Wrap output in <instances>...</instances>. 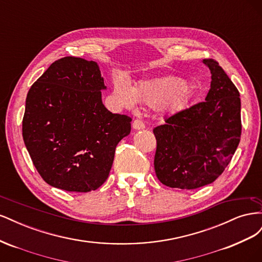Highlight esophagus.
Here are the masks:
<instances>
[{
  "instance_id": "34e87169",
  "label": "esophagus",
  "mask_w": 262,
  "mask_h": 262,
  "mask_svg": "<svg viewBox=\"0 0 262 262\" xmlns=\"http://www.w3.org/2000/svg\"><path fill=\"white\" fill-rule=\"evenodd\" d=\"M133 128L137 129V130H141V129H144L145 128V123L141 120V119H136V120L133 121L132 123Z\"/></svg>"
}]
</instances>
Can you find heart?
Masks as SVG:
<instances>
[{
    "mask_svg": "<svg viewBox=\"0 0 262 262\" xmlns=\"http://www.w3.org/2000/svg\"><path fill=\"white\" fill-rule=\"evenodd\" d=\"M117 100L128 108H134L138 100L149 107H162L167 113H177L185 107L189 98L188 84L176 76H167L140 83L136 90L124 82L114 85Z\"/></svg>",
    "mask_w": 262,
    "mask_h": 262,
    "instance_id": "1",
    "label": "heart"
}]
</instances>
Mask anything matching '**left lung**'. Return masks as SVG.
I'll return each instance as SVG.
<instances>
[{"label":"left lung","instance_id":"1","mask_svg":"<svg viewBox=\"0 0 262 262\" xmlns=\"http://www.w3.org/2000/svg\"><path fill=\"white\" fill-rule=\"evenodd\" d=\"M212 73L205 100L165 119L154 128V168L163 185L192 190L223 173L239 144L241 98L214 59H203Z\"/></svg>","mask_w":262,"mask_h":262}]
</instances>
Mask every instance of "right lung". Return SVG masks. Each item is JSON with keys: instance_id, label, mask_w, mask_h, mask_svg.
Here are the masks:
<instances>
[{"instance_id": "obj_1", "label": "right lung", "mask_w": 262, "mask_h": 262, "mask_svg": "<svg viewBox=\"0 0 262 262\" xmlns=\"http://www.w3.org/2000/svg\"><path fill=\"white\" fill-rule=\"evenodd\" d=\"M105 89L95 61L64 57L31 85L23 139L47 184L71 192L98 189L109 176L117 144L132 119L102 105Z\"/></svg>"}]
</instances>
